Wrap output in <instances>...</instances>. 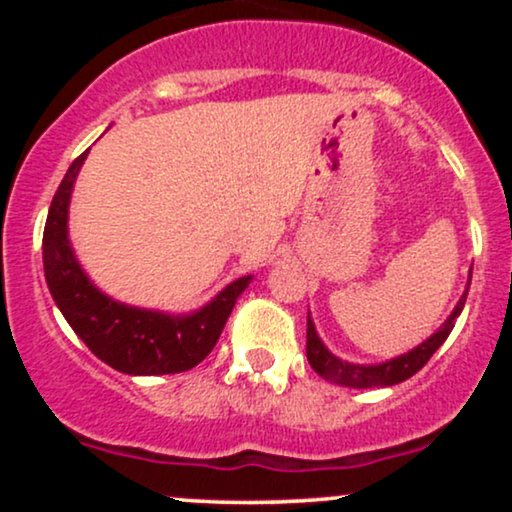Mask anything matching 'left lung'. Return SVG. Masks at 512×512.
I'll return each instance as SVG.
<instances>
[{"label":"left lung","mask_w":512,"mask_h":512,"mask_svg":"<svg viewBox=\"0 0 512 512\" xmlns=\"http://www.w3.org/2000/svg\"><path fill=\"white\" fill-rule=\"evenodd\" d=\"M469 281H472V269H469ZM467 289H464L462 298L457 301L455 310H452L448 320L438 327L436 334L421 342L416 349L407 351V354L390 358L385 363H375V366H363V363H349L342 361L339 356H334L322 339L317 337L313 320L308 315V342H305V354H308L310 366L320 378L330 380L334 385H344V387H354V390H366V387H387V385H397L404 383V380L411 378L414 373H419L421 368L426 366L428 358L438 351V346L448 339V334L455 327V320L460 317L464 301H467Z\"/></svg>","instance_id":"1"}]
</instances>
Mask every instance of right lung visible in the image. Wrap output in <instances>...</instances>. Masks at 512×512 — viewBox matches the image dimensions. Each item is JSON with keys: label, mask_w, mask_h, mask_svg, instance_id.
<instances>
[{"label": "right lung", "mask_w": 512, "mask_h": 512, "mask_svg": "<svg viewBox=\"0 0 512 512\" xmlns=\"http://www.w3.org/2000/svg\"><path fill=\"white\" fill-rule=\"evenodd\" d=\"M86 156L88 151L69 166L45 221L43 267L57 308L81 342L120 373L166 375L195 368L219 342L223 325L252 276H240L190 315L134 308L98 291L76 260L67 231L69 199Z\"/></svg>", "instance_id": "1"}]
</instances>
